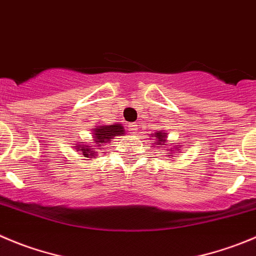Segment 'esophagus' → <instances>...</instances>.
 Masks as SVG:
<instances>
[{
	"instance_id": "34e87169",
	"label": "esophagus",
	"mask_w": 256,
	"mask_h": 256,
	"mask_svg": "<svg viewBox=\"0 0 256 256\" xmlns=\"http://www.w3.org/2000/svg\"><path fill=\"white\" fill-rule=\"evenodd\" d=\"M130 133H136L138 130V126L136 123H132V124H130Z\"/></svg>"
}]
</instances>
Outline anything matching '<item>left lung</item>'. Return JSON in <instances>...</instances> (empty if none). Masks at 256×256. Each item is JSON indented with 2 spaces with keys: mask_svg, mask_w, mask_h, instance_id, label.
Listing matches in <instances>:
<instances>
[{
  "mask_svg": "<svg viewBox=\"0 0 256 256\" xmlns=\"http://www.w3.org/2000/svg\"><path fill=\"white\" fill-rule=\"evenodd\" d=\"M153 136V144L154 146H158V147H163V146H167L168 144V143H167V140H166V137H167V133H164V132H162V130H157V132L154 133V134H152ZM170 150H181V147H178V146H177V147H174V148H170ZM168 156H174L172 154V153H168Z\"/></svg>",
  "mask_w": 256,
  "mask_h": 256,
  "instance_id": "obj_1",
  "label": "left lung"
}]
</instances>
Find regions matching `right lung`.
I'll return each mask as SVG.
<instances>
[{
	"instance_id": "right-lung-1",
	"label": "right lung",
	"mask_w": 256,
	"mask_h": 256,
	"mask_svg": "<svg viewBox=\"0 0 256 256\" xmlns=\"http://www.w3.org/2000/svg\"><path fill=\"white\" fill-rule=\"evenodd\" d=\"M93 140L94 143H96V147L104 146L108 143L112 138L116 137V136H123L124 134V128L122 124H110V126H103L99 124L98 126L93 128ZM82 143V142H80ZM76 148L78 152L82 153L84 157L86 158H96V148H92L90 144H82V146H74Z\"/></svg>"
}]
</instances>
